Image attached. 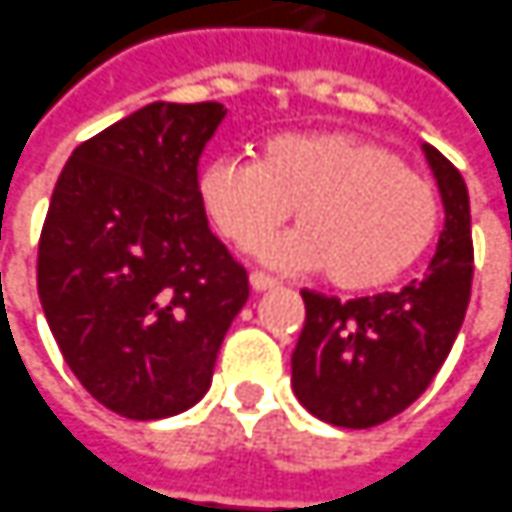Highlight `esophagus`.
Instances as JSON below:
<instances>
[{
	"instance_id": "obj_1",
	"label": "esophagus",
	"mask_w": 512,
	"mask_h": 512,
	"mask_svg": "<svg viewBox=\"0 0 512 512\" xmlns=\"http://www.w3.org/2000/svg\"><path fill=\"white\" fill-rule=\"evenodd\" d=\"M250 287H253V293H264V290L279 287V281L270 279V276H264V273H259V270H253V273H250Z\"/></svg>"
}]
</instances>
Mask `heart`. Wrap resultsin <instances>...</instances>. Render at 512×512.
<instances>
[{"label": "heart", "mask_w": 512, "mask_h": 512, "mask_svg": "<svg viewBox=\"0 0 512 512\" xmlns=\"http://www.w3.org/2000/svg\"><path fill=\"white\" fill-rule=\"evenodd\" d=\"M200 197L216 231L256 250L287 222L298 228L264 250L270 262L324 267L341 290H375L403 276L437 236V191L375 140L321 129L264 140L253 157H219Z\"/></svg>", "instance_id": "b5f03b06"}]
</instances>
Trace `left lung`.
I'll return each instance as SVG.
<instances>
[{
    "label": "left lung",
    "instance_id": "1",
    "mask_svg": "<svg viewBox=\"0 0 512 512\" xmlns=\"http://www.w3.org/2000/svg\"><path fill=\"white\" fill-rule=\"evenodd\" d=\"M423 149L445 208L423 279L352 301L301 290L307 318L293 352V392L338 428H372L406 411L431 386L465 321L473 281L468 188L445 154Z\"/></svg>",
    "mask_w": 512,
    "mask_h": 512
}]
</instances>
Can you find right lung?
<instances>
[{
  "label": "right lung",
  "mask_w": 512,
  "mask_h": 512,
  "mask_svg": "<svg viewBox=\"0 0 512 512\" xmlns=\"http://www.w3.org/2000/svg\"><path fill=\"white\" fill-rule=\"evenodd\" d=\"M225 106L157 104L84 140L39 239V298L101 406L163 420L200 403L248 273L208 228L197 166Z\"/></svg>",
  "instance_id": "obj_1"
}]
</instances>
